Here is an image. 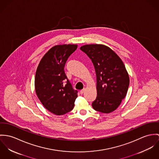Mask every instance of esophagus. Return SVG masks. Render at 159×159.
Returning <instances> with one entry per match:
<instances>
[{"instance_id": "1", "label": "esophagus", "mask_w": 159, "mask_h": 159, "mask_svg": "<svg viewBox=\"0 0 159 159\" xmlns=\"http://www.w3.org/2000/svg\"><path fill=\"white\" fill-rule=\"evenodd\" d=\"M85 89L84 88V89H83L80 90V93L81 94H83L85 93Z\"/></svg>"}]
</instances>
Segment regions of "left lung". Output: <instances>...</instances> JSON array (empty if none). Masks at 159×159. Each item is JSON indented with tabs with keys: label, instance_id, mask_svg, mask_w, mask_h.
Wrapping results in <instances>:
<instances>
[{
	"label": "left lung",
	"instance_id": "1",
	"mask_svg": "<svg viewBox=\"0 0 159 159\" xmlns=\"http://www.w3.org/2000/svg\"><path fill=\"white\" fill-rule=\"evenodd\" d=\"M80 49L91 60L96 71L97 97L92 103L93 108L104 113L112 112L125 97L129 85L123 61L103 44H86Z\"/></svg>",
	"mask_w": 159,
	"mask_h": 159
}]
</instances>
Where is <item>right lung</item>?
Listing matches in <instances>:
<instances>
[{"label":"right lung","mask_w":159,"mask_h":159,"mask_svg":"<svg viewBox=\"0 0 159 159\" xmlns=\"http://www.w3.org/2000/svg\"><path fill=\"white\" fill-rule=\"evenodd\" d=\"M77 48L76 44L57 45L41 58L36 71V95L44 107L57 115L72 110L77 97L65 74L64 68L68 57Z\"/></svg>","instance_id":"right-lung-1"}]
</instances>
